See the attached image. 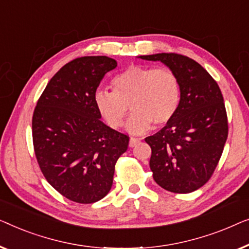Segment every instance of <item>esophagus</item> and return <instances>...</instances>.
Masks as SVG:
<instances>
[{
	"instance_id": "obj_1",
	"label": "esophagus",
	"mask_w": 249,
	"mask_h": 249,
	"mask_svg": "<svg viewBox=\"0 0 249 249\" xmlns=\"http://www.w3.org/2000/svg\"><path fill=\"white\" fill-rule=\"evenodd\" d=\"M138 143H140V139H136V138H131L129 139V143L128 145L131 146V148H133V146H135Z\"/></svg>"
}]
</instances>
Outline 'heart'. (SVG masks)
<instances>
[{
  "instance_id": "heart-1",
  "label": "heart",
  "mask_w": 249,
  "mask_h": 249,
  "mask_svg": "<svg viewBox=\"0 0 249 249\" xmlns=\"http://www.w3.org/2000/svg\"><path fill=\"white\" fill-rule=\"evenodd\" d=\"M114 91L94 92V106L113 128L121 127L131 105L133 114L126 123L131 134H142L155 125H163L179 108L181 88L176 73L169 69L133 65L113 79Z\"/></svg>"
}]
</instances>
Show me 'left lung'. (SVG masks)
I'll list each match as a JSON object with an SVG mask.
<instances>
[{"instance_id": "1", "label": "left lung", "mask_w": 249, "mask_h": 249, "mask_svg": "<svg viewBox=\"0 0 249 249\" xmlns=\"http://www.w3.org/2000/svg\"><path fill=\"white\" fill-rule=\"evenodd\" d=\"M161 62L180 82L179 108L158 133L145 138L151 146L153 179L173 193H191L212 176L228 138V120L218 83L187 56L159 53L139 56Z\"/></svg>"}]
</instances>
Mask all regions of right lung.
Instances as JSON below:
<instances>
[{
    "label": "right lung",
    "instance_id": "right-lung-1",
    "mask_svg": "<svg viewBox=\"0 0 249 249\" xmlns=\"http://www.w3.org/2000/svg\"><path fill=\"white\" fill-rule=\"evenodd\" d=\"M117 66L107 56H83L47 83L33 116L35 155L46 180L73 202L89 204L109 193L115 163L128 136L100 121L94 92Z\"/></svg>",
    "mask_w": 249,
    "mask_h": 249
}]
</instances>
